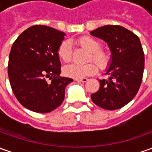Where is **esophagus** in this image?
I'll list each match as a JSON object with an SVG mask.
<instances>
[{"label":"esophagus","mask_w":152,"mask_h":152,"mask_svg":"<svg viewBox=\"0 0 152 152\" xmlns=\"http://www.w3.org/2000/svg\"><path fill=\"white\" fill-rule=\"evenodd\" d=\"M75 81H77V82L85 83L88 81V78H80V79H75Z\"/></svg>","instance_id":"obj_1"}]
</instances>
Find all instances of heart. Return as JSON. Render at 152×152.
<instances>
[{"label": "heart", "instance_id": "b5f03b06", "mask_svg": "<svg viewBox=\"0 0 152 152\" xmlns=\"http://www.w3.org/2000/svg\"><path fill=\"white\" fill-rule=\"evenodd\" d=\"M76 43L82 48L89 51L88 60L92 59L100 69L106 68L109 62V57L105 51L99 50L101 48V43L96 39L89 36H83L78 39ZM72 45L69 41H64L61 43L58 49V55L61 60L69 62L72 58ZM97 72V67L94 63H88L85 64H80L73 63L64 68V74L69 78L80 79L93 75Z\"/></svg>", "mask_w": 152, "mask_h": 152}]
</instances>
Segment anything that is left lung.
Returning <instances> with one entry per match:
<instances>
[{"label": "left lung", "instance_id": "1", "mask_svg": "<svg viewBox=\"0 0 152 152\" xmlns=\"http://www.w3.org/2000/svg\"><path fill=\"white\" fill-rule=\"evenodd\" d=\"M93 36L107 43L112 54L107 79H100L92 101L107 110L119 109L131 102L141 86L145 57L141 41L130 30L120 26H104L91 31Z\"/></svg>", "mask_w": 152, "mask_h": 152}]
</instances>
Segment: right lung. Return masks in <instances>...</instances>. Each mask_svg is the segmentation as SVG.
Instances as JSON below:
<instances>
[{
	"label": "right lung",
	"instance_id": "add662e5",
	"mask_svg": "<svg viewBox=\"0 0 152 152\" xmlns=\"http://www.w3.org/2000/svg\"><path fill=\"white\" fill-rule=\"evenodd\" d=\"M64 35L49 26H34L22 32L11 47L8 64L10 86L27 109L46 113L62 104L66 86L73 82L72 78L59 76L58 49Z\"/></svg>",
	"mask_w": 152,
	"mask_h": 152
}]
</instances>
